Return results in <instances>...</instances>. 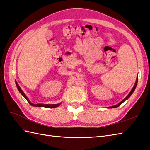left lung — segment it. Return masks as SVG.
Segmentation results:
<instances>
[{
	"mask_svg": "<svg viewBox=\"0 0 150 150\" xmlns=\"http://www.w3.org/2000/svg\"><path fill=\"white\" fill-rule=\"evenodd\" d=\"M137 81H138V75H137V79H136V81H135V85H134V87L132 88V91H130V92H129V94H128V96H126V97L124 99H123L122 101H121L120 103H118L117 105H114V106H109V107H108V108H114L118 107V106H120L123 102H125L126 100H127V99H128L129 97H130V96L133 94V92H134L135 89V88H136V86H137Z\"/></svg>",
	"mask_w": 150,
	"mask_h": 150,
	"instance_id": "8db88e82",
	"label": "left lung"
}]
</instances>
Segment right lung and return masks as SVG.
Returning a JSON list of instances; mask_svg holds the SVG:
<instances>
[{
  "mask_svg": "<svg viewBox=\"0 0 150 150\" xmlns=\"http://www.w3.org/2000/svg\"><path fill=\"white\" fill-rule=\"evenodd\" d=\"M15 83H16V87H17L19 92L21 93V94L23 96H24V98H25L26 100H27L28 102L29 103V105H31V106H36V107H45V108H52L57 107V106H59V105H61V103H58V104H41V103H38V104H34V103H31V101H29V99H28V98L24 94V92H23V91L21 89V88L20 87V86L18 85V83L16 82V81H15Z\"/></svg>",
  "mask_w": 150,
  "mask_h": 150,
  "instance_id": "1",
  "label": "right lung"
}]
</instances>
